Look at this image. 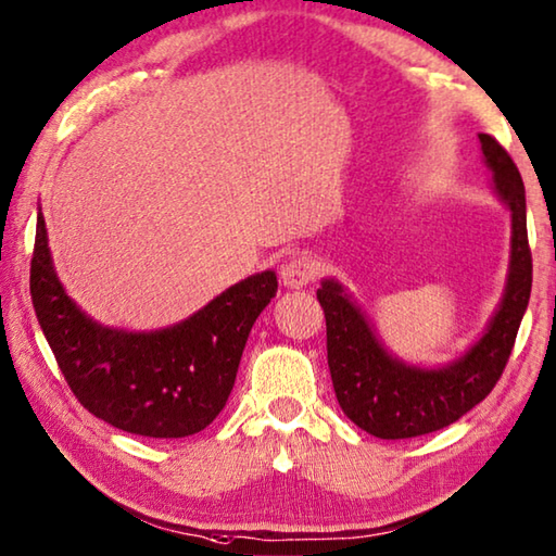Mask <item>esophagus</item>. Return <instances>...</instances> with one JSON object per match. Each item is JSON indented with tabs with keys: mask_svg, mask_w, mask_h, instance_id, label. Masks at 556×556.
I'll list each match as a JSON object with an SVG mask.
<instances>
[{
	"mask_svg": "<svg viewBox=\"0 0 556 556\" xmlns=\"http://www.w3.org/2000/svg\"><path fill=\"white\" fill-rule=\"evenodd\" d=\"M281 285L287 289H302L316 277V262L312 257H294L281 267Z\"/></svg>",
	"mask_w": 556,
	"mask_h": 556,
	"instance_id": "1",
	"label": "esophagus"
}]
</instances>
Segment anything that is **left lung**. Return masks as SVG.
I'll return each mask as SVG.
<instances>
[{
    "instance_id": "left-lung-1",
    "label": "left lung",
    "mask_w": 556,
    "mask_h": 556,
    "mask_svg": "<svg viewBox=\"0 0 556 556\" xmlns=\"http://www.w3.org/2000/svg\"><path fill=\"white\" fill-rule=\"evenodd\" d=\"M492 190L509 210V267L505 292L482 337L445 366H416L383 346L374 324L339 279H324L316 299L326 316V354L341 410L361 430L403 440L451 426L488 395L505 371L517 329L530 304L532 254L527 244L525 185L513 157L480 134Z\"/></svg>"
}]
</instances>
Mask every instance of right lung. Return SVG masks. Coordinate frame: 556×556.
<instances>
[{
	"mask_svg": "<svg viewBox=\"0 0 556 556\" xmlns=\"http://www.w3.org/2000/svg\"><path fill=\"white\" fill-rule=\"evenodd\" d=\"M29 287L43 337L88 413L126 433L185 438L225 408L247 337L277 294V275L267 269L237 281L165 329H113L66 294L39 210Z\"/></svg>",
	"mask_w": 556,
	"mask_h": 556,
	"instance_id": "1",
	"label": "right lung"
}]
</instances>
